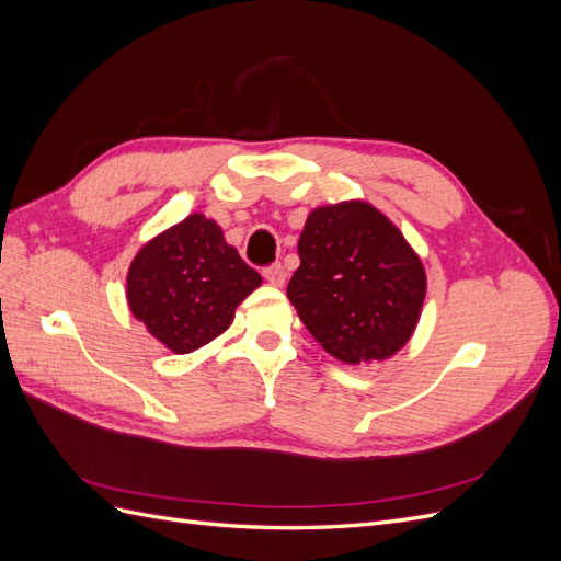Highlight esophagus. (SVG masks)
<instances>
[{"label": "esophagus", "instance_id": "obj_1", "mask_svg": "<svg viewBox=\"0 0 561 561\" xmlns=\"http://www.w3.org/2000/svg\"><path fill=\"white\" fill-rule=\"evenodd\" d=\"M264 278H266V283H268V285L283 287V283H285V268H283L280 264L268 266V268H264Z\"/></svg>", "mask_w": 561, "mask_h": 561}]
</instances>
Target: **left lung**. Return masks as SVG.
<instances>
[{"instance_id":"left-lung-1","label":"left lung","mask_w":561,"mask_h":561,"mask_svg":"<svg viewBox=\"0 0 561 561\" xmlns=\"http://www.w3.org/2000/svg\"><path fill=\"white\" fill-rule=\"evenodd\" d=\"M297 250L287 299L336 360H386L410 342L426 299V268L381 210L358 198L320 206L309 213Z\"/></svg>"}]
</instances>
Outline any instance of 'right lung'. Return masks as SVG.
Masks as SVG:
<instances>
[{
	"label": "right lung",
	"instance_id": "right-lung-1",
	"mask_svg": "<svg viewBox=\"0 0 561 561\" xmlns=\"http://www.w3.org/2000/svg\"><path fill=\"white\" fill-rule=\"evenodd\" d=\"M262 285L225 231L203 213L161 231L135 254L126 276L128 309L178 355L229 330L239 304Z\"/></svg>",
	"mask_w": 561,
	"mask_h": 561
}]
</instances>
